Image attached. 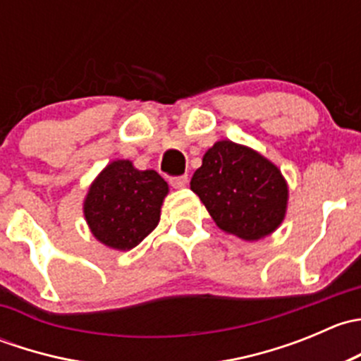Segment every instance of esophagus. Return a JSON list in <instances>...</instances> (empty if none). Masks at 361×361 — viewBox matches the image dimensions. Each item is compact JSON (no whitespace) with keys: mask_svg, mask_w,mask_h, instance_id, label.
<instances>
[{"mask_svg":"<svg viewBox=\"0 0 361 361\" xmlns=\"http://www.w3.org/2000/svg\"><path fill=\"white\" fill-rule=\"evenodd\" d=\"M169 183H171V187H174V188H183V187H187L188 176L187 174H181V176H171Z\"/></svg>","mask_w":361,"mask_h":361,"instance_id":"1","label":"esophagus"}]
</instances>
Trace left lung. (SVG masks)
<instances>
[{"label":"left lung","instance_id":"8db88e82","mask_svg":"<svg viewBox=\"0 0 361 361\" xmlns=\"http://www.w3.org/2000/svg\"><path fill=\"white\" fill-rule=\"evenodd\" d=\"M190 188L221 231L246 241L274 232L286 213L288 187L281 171L232 141H218L204 154Z\"/></svg>","mask_w":361,"mask_h":361}]
</instances>
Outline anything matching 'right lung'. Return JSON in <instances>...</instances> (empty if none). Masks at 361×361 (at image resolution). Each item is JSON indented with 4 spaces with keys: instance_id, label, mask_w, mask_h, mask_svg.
I'll return each instance as SVG.
<instances>
[{
    "instance_id": "1",
    "label": "right lung",
    "mask_w": 361,
    "mask_h": 361,
    "mask_svg": "<svg viewBox=\"0 0 361 361\" xmlns=\"http://www.w3.org/2000/svg\"><path fill=\"white\" fill-rule=\"evenodd\" d=\"M167 190L155 171H137L129 160H115L90 185L83 202L85 220L103 245L130 250L157 227Z\"/></svg>"
}]
</instances>
